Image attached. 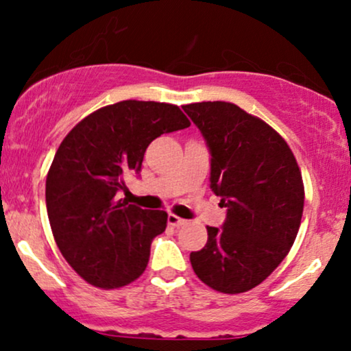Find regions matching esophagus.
Wrapping results in <instances>:
<instances>
[{"mask_svg": "<svg viewBox=\"0 0 351 351\" xmlns=\"http://www.w3.org/2000/svg\"><path fill=\"white\" fill-rule=\"evenodd\" d=\"M186 223V221L183 219V217H180V216H176V215H168V224H170V226H183V224Z\"/></svg>", "mask_w": 351, "mask_h": 351, "instance_id": "obj_1", "label": "esophagus"}]
</instances>
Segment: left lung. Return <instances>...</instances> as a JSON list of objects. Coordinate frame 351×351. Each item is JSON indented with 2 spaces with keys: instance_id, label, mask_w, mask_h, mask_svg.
I'll return each mask as SVG.
<instances>
[{
  "instance_id": "8db88e82",
  "label": "left lung",
  "mask_w": 351,
  "mask_h": 351,
  "mask_svg": "<svg viewBox=\"0 0 351 351\" xmlns=\"http://www.w3.org/2000/svg\"><path fill=\"white\" fill-rule=\"evenodd\" d=\"M211 155L209 186L226 219L208 226V243L189 254L193 271L224 293H241L274 272L300 228L304 183L285 140L229 102L184 106Z\"/></svg>"
}]
</instances>
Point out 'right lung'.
Wrapping results in <instances>:
<instances>
[{"label": "right lung", "instance_id": "obj_1", "mask_svg": "<svg viewBox=\"0 0 351 351\" xmlns=\"http://www.w3.org/2000/svg\"><path fill=\"white\" fill-rule=\"evenodd\" d=\"M186 127L171 104L123 100L86 117L59 145L46 180L47 216L60 254L88 284L115 289L143 274L168 215L117 195L142 171L156 136Z\"/></svg>", "mask_w": 351, "mask_h": 351}]
</instances>
